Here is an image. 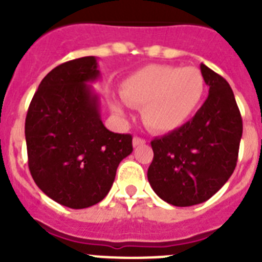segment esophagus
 <instances>
[{"instance_id": "34e87169", "label": "esophagus", "mask_w": 262, "mask_h": 262, "mask_svg": "<svg viewBox=\"0 0 262 262\" xmlns=\"http://www.w3.org/2000/svg\"><path fill=\"white\" fill-rule=\"evenodd\" d=\"M145 144V139H142V138H138V136H135L133 140V145L134 147H139V145H143Z\"/></svg>"}]
</instances>
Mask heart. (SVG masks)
I'll use <instances>...</instances> for the list:
<instances>
[{
	"instance_id": "1",
	"label": "heart",
	"mask_w": 262,
	"mask_h": 262,
	"mask_svg": "<svg viewBox=\"0 0 262 262\" xmlns=\"http://www.w3.org/2000/svg\"><path fill=\"white\" fill-rule=\"evenodd\" d=\"M206 93L205 76L194 67L149 64L129 75L120 86L128 106L143 108V120L157 134L177 131L191 119ZM115 111L122 113L118 103Z\"/></svg>"
}]
</instances>
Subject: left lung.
<instances>
[{
    "instance_id": "8db88e82",
    "label": "left lung",
    "mask_w": 262,
    "mask_h": 262,
    "mask_svg": "<svg viewBox=\"0 0 262 262\" xmlns=\"http://www.w3.org/2000/svg\"><path fill=\"white\" fill-rule=\"evenodd\" d=\"M209 97L184 127L151 142L148 181L165 202L186 207L210 200L231 177L243 119L230 84L201 64Z\"/></svg>"
}]
</instances>
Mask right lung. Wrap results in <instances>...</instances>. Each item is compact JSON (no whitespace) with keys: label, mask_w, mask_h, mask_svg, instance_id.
<instances>
[{"label":"right lung","mask_w":262,"mask_h":262,"mask_svg":"<svg viewBox=\"0 0 262 262\" xmlns=\"http://www.w3.org/2000/svg\"><path fill=\"white\" fill-rule=\"evenodd\" d=\"M98 77L94 56L62 62L41 80L26 115L30 173L46 195L71 209L101 202L133 152V136L103 126L86 84Z\"/></svg>","instance_id":"1"}]
</instances>
